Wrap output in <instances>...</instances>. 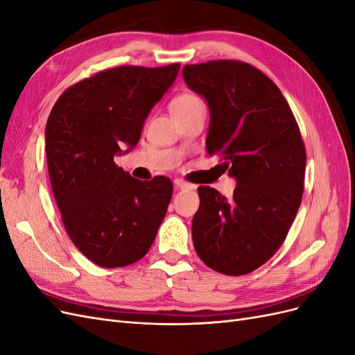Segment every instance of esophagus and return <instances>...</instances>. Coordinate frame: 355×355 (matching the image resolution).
Masks as SVG:
<instances>
[{
	"label": "esophagus",
	"mask_w": 355,
	"mask_h": 355,
	"mask_svg": "<svg viewBox=\"0 0 355 355\" xmlns=\"http://www.w3.org/2000/svg\"><path fill=\"white\" fill-rule=\"evenodd\" d=\"M173 184H175L176 189H191V188H192L191 184H188V182L182 180V179H175Z\"/></svg>",
	"instance_id": "obj_1"
}]
</instances>
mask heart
Wrapping results in <instances>:
<instances>
[{
    "label": "heart",
    "instance_id": "obj_1",
    "mask_svg": "<svg viewBox=\"0 0 355 355\" xmlns=\"http://www.w3.org/2000/svg\"><path fill=\"white\" fill-rule=\"evenodd\" d=\"M197 102H201L198 96L191 94V93H184V94H179L178 98H175L173 101H171L170 108H171V111H175V110H184V108H188V106L194 105V103H197Z\"/></svg>",
    "mask_w": 355,
    "mask_h": 355
}]
</instances>
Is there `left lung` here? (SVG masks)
<instances>
[{
  "label": "left lung",
  "mask_w": 355,
  "mask_h": 355,
  "mask_svg": "<svg viewBox=\"0 0 355 355\" xmlns=\"http://www.w3.org/2000/svg\"><path fill=\"white\" fill-rule=\"evenodd\" d=\"M182 75L209 105L207 153L237 180L230 200L198 188L196 252L214 271L249 274L280 249L302 201V136L280 89L249 63L211 60L185 65Z\"/></svg>",
  "instance_id": "1"
}]
</instances>
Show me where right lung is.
I'll list each match as a JSON object with an SVG mask.
<instances>
[{
	"label": "right lung",
	"mask_w": 355,
	"mask_h": 355,
	"mask_svg": "<svg viewBox=\"0 0 355 355\" xmlns=\"http://www.w3.org/2000/svg\"><path fill=\"white\" fill-rule=\"evenodd\" d=\"M179 68L173 63L102 71L73 84L49 115L53 196L72 243L96 265L120 268L142 259L166 216L173 194L170 179L137 180L114 157L137 145L145 120Z\"/></svg>",
	"instance_id": "add662e5"
}]
</instances>
